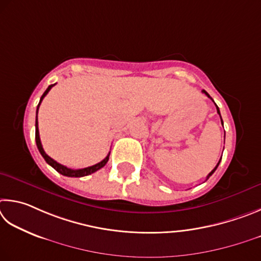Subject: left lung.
<instances>
[{
	"mask_svg": "<svg viewBox=\"0 0 261 261\" xmlns=\"http://www.w3.org/2000/svg\"><path fill=\"white\" fill-rule=\"evenodd\" d=\"M202 91H203V93H204L205 95H206V96H207V97H210V98H211V99H212V97H211V96H210V95H208V94L206 93V91H205V90H202ZM212 100H213V99H212ZM216 107H217V111H218V113H219V116H220V110H219V108H218V105H217V104H216ZM220 118H221V116H220ZM221 122H222V118H221ZM222 126H223V122H222ZM220 162H221V158H220V161H219V163L217 164V166H216V167H214V168H213V170L211 171V173H210V174L207 175V177H206V180L208 179V177H210V176H211V175L213 174V173H214V172H216V170H217V168H218V166H219V164H220Z\"/></svg>",
	"mask_w": 261,
	"mask_h": 261,
	"instance_id": "left-lung-1",
	"label": "left lung"
}]
</instances>
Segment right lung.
I'll return each mask as SVG.
<instances>
[{
    "label": "right lung",
    "mask_w": 261,
    "mask_h": 261,
    "mask_svg": "<svg viewBox=\"0 0 261 261\" xmlns=\"http://www.w3.org/2000/svg\"><path fill=\"white\" fill-rule=\"evenodd\" d=\"M55 85H50L47 88V90H45L43 93V95L41 96L40 102L38 104V109H36V120H35V141H36V145H38L39 151H40L41 154H42L44 161L47 162L50 166L54 167L58 173H61L62 175L70 176V177H81V176L89 175V174H91V173H95L96 171H98L99 168H102L103 166H105V164H107L108 161H109L110 152L108 153V156L105 157L102 162L95 164V165H93V166H89V167H86V168H80V170H72V168H68L66 166H64V165H62V164H59L56 161H54L53 158H50L48 154L44 152V150L42 148V144H41V140H40V135H39V127H38V111H39V107H40L41 102H42V99L44 98V96L49 93V90L51 89Z\"/></svg>",
    "instance_id": "obj_1"
}]
</instances>
